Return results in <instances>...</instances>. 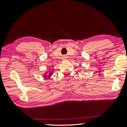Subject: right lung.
Listing matches in <instances>:
<instances>
[{
  "instance_id": "1",
  "label": "right lung",
  "mask_w": 127,
  "mask_h": 127,
  "mask_svg": "<svg viewBox=\"0 0 127 127\" xmlns=\"http://www.w3.org/2000/svg\"><path fill=\"white\" fill-rule=\"evenodd\" d=\"M52 74H53V72L52 71H51V72H50V71H46V72H45V73L44 74V75H43V77H47V75H48V77L50 78L51 76L52 75Z\"/></svg>"
}]
</instances>
